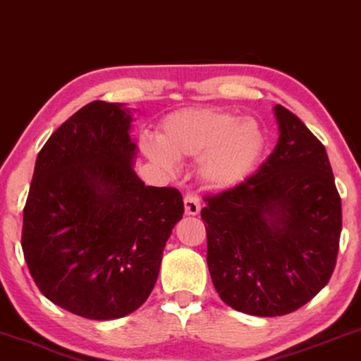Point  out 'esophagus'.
Returning a JSON list of instances; mask_svg holds the SVG:
<instances>
[{
  "label": "esophagus",
  "mask_w": 361,
  "mask_h": 361,
  "mask_svg": "<svg viewBox=\"0 0 361 361\" xmlns=\"http://www.w3.org/2000/svg\"><path fill=\"white\" fill-rule=\"evenodd\" d=\"M184 209H185V214L187 215H197L200 212V202H199V197L195 194H192V192H187L185 197H184Z\"/></svg>",
  "instance_id": "obj_1"
}]
</instances>
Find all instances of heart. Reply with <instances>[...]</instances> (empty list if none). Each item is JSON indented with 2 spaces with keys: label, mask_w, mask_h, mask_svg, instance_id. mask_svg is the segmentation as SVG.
Returning a JSON list of instances; mask_svg holds the SVG:
<instances>
[{
  "label": "heart",
  "mask_w": 361,
  "mask_h": 361,
  "mask_svg": "<svg viewBox=\"0 0 361 361\" xmlns=\"http://www.w3.org/2000/svg\"><path fill=\"white\" fill-rule=\"evenodd\" d=\"M141 149L152 164L172 172L180 157H197L200 180L212 189H231L258 167L266 135L253 118L219 108H184L167 115L159 136H146Z\"/></svg>",
  "instance_id": "1"
}]
</instances>
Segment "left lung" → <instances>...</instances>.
Listing matches in <instances>:
<instances>
[{
    "label": "left lung",
    "mask_w": 361,
    "mask_h": 361,
    "mask_svg": "<svg viewBox=\"0 0 361 361\" xmlns=\"http://www.w3.org/2000/svg\"><path fill=\"white\" fill-rule=\"evenodd\" d=\"M279 140L256 174L207 195V264L240 312L276 317L307 304L337 263L342 202L322 142L276 105Z\"/></svg>",
    "instance_id": "obj_1"
}]
</instances>
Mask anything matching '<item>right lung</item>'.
<instances>
[{
	"mask_svg": "<svg viewBox=\"0 0 361 361\" xmlns=\"http://www.w3.org/2000/svg\"><path fill=\"white\" fill-rule=\"evenodd\" d=\"M131 111L92 102L39 151L23 215V253L49 300L93 320L125 317L149 298L166 241L184 214L174 187L133 169Z\"/></svg>",
	"mask_w": 361,
	"mask_h": 361,
	"instance_id": "add662e5",
	"label": "right lung"
}]
</instances>
